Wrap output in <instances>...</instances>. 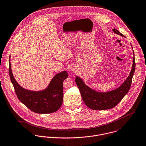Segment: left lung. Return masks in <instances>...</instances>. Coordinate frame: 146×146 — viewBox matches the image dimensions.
<instances>
[{"mask_svg":"<svg viewBox=\"0 0 146 146\" xmlns=\"http://www.w3.org/2000/svg\"><path fill=\"white\" fill-rule=\"evenodd\" d=\"M113 32L115 34L125 37L116 29ZM131 72L122 84L118 88L106 92H99L88 87L79 76L75 78V82L79 89L82 99L85 104L90 109L96 110H106L115 106L130 90L133 76L135 69L134 52Z\"/></svg>","mask_w":146,"mask_h":146,"instance_id":"left-lung-1","label":"left lung"}]
</instances>
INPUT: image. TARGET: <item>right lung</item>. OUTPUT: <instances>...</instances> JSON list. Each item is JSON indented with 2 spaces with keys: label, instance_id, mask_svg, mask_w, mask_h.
Masks as SVG:
<instances>
[{
  "label": "right lung",
  "instance_id": "right-lung-1",
  "mask_svg": "<svg viewBox=\"0 0 146 146\" xmlns=\"http://www.w3.org/2000/svg\"><path fill=\"white\" fill-rule=\"evenodd\" d=\"M11 55L9 58V74L19 100L32 111L39 114L56 111L62 105L63 99V83L67 78L66 71L56 74L46 88L40 91H33L21 87L15 80L12 72Z\"/></svg>",
  "mask_w": 146,
  "mask_h": 146
}]
</instances>
